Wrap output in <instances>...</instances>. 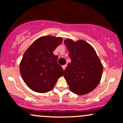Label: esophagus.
<instances>
[{
	"instance_id": "1",
	"label": "esophagus",
	"mask_w": 123,
	"mask_h": 123,
	"mask_svg": "<svg viewBox=\"0 0 123 123\" xmlns=\"http://www.w3.org/2000/svg\"><path fill=\"white\" fill-rule=\"evenodd\" d=\"M66 67H67V65H64L62 66V68H63V69H64V70H65Z\"/></svg>"
}]
</instances>
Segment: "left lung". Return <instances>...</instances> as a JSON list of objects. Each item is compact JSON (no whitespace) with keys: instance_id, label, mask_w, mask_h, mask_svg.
<instances>
[{"instance_id":"1","label":"left lung","mask_w":123,"mask_h":123,"mask_svg":"<svg viewBox=\"0 0 123 123\" xmlns=\"http://www.w3.org/2000/svg\"><path fill=\"white\" fill-rule=\"evenodd\" d=\"M71 61L64 70V77L69 90L77 95L93 91L101 81L103 65L94 48L84 40H64Z\"/></svg>"}]
</instances>
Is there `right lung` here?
Instances as JSON below:
<instances>
[{"label":"right lung","instance_id":"1","mask_svg":"<svg viewBox=\"0 0 123 123\" xmlns=\"http://www.w3.org/2000/svg\"><path fill=\"white\" fill-rule=\"evenodd\" d=\"M62 37L46 35L36 39L25 52L20 62V75L27 86L35 92L52 90L64 70L53 53L61 44Z\"/></svg>","mask_w":123,"mask_h":123}]
</instances>
